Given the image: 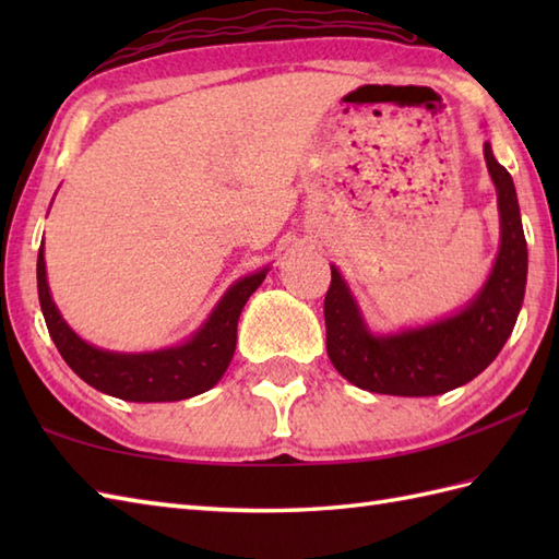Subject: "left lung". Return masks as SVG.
<instances>
[{"mask_svg": "<svg viewBox=\"0 0 559 559\" xmlns=\"http://www.w3.org/2000/svg\"><path fill=\"white\" fill-rule=\"evenodd\" d=\"M485 160L500 201L502 247L485 288L461 314L377 338L331 266L324 298L326 353L350 384L374 394L437 396L471 382L502 350L524 302L528 252L512 175L495 160L490 144H485Z\"/></svg>", "mask_w": 559, "mask_h": 559, "instance_id": "left-lung-1", "label": "left lung"}]
</instances>
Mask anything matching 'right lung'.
Returning <instances> with one entry per match:
<instances>
[{"label": "right lung", "mask_w": 559, "mask_h": 559, "mask_svg": "<svg viewBox=\"0 0 559 559\" xmlns=\"http://www.w3.org/2000/svg\"><path fill=\"white\" fill-rule=\"evenodd\" d=\"M264 278L266 271H259L237 281L223 295L209 322L185 346L144 355H120L88 346L64 324L50 298V288H47L43 247L38 252V298L47 331H50L64 362L83 382L103 391V394L139 403L182 401L204 394L216 384L233 360L237 319H240L249 295L261 286Z\"/></svg>", "instance_id": "obj_1"}]
</instances>
